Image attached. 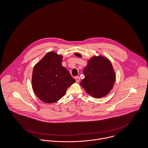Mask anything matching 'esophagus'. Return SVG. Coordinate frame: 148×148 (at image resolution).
I'll return each instance as SVG.
<instances>
[{
    "instance_id": "34e87169",
    "label": "esophagus",
    "mask_w": 148,
    "mask_h": 148,
    "mask_svg": "<svg viewBox=\"0 0 148 148\" xmlns=\"http://www.w3.org/2000/svg\"><path fill=\"white\" fill-rule=\"evenodd\" d=\"M75 79L76 82H79V81H80V80L79 76H75Z\"/></svg>"
}]
</instances>
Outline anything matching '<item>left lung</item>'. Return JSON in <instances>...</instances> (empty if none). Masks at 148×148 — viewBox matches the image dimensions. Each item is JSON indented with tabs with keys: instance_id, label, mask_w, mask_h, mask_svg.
Segmentation results:
<instances>
[{
	"instance_id": "left-lung-1",
	"label": "left lung",
	"mask_w": 148,
	"mask_h": 148,
	"mask_svg": "<svg viewBox=\"0 0 148 148\" xmlns=\"http://www.w3.org/2000/svg\"><path fill=\"white\" fill-rule=\"evenodd\" d=\"M76 56L81 58L80 54ZM85 77L80 85L93 97L100 98L108 94L115 82V73L110 61L103 56H94L88 61L83 71Z\"/></svg>"
}]
</instances>
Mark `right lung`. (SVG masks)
<instances>
[{"instance_id":"1","label":"right lung","mask_w":148,"mask_h":148,"mask_svg":"<svg viewBox=\"0 0 148 148\" xmlns=\"http://www.w3.org/2000/svg\"><path fill=\"white\" fill-rule=\"evenodd\" d=\"M62 55L49 52L34 68L32 88L44 103L58 101L64 96L67 88L75 83L69 71L62 66Z\"/></svg>"}]
</instances>
